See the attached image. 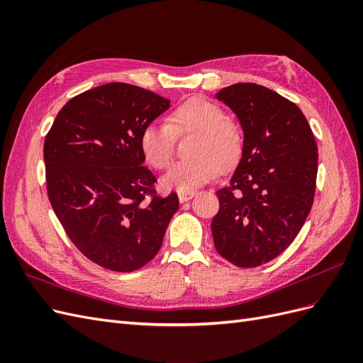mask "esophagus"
Masks as SVG:
<instances>
[{"label":"esophagus","mask_w":363,"mask_h":363,"mask_svg":"<svg viewBox=\"0 0 363 363\" xmlns=\"http://www.w3.org/2000/svg\"><path fill=\"white\" fill-rule=\"evenodd\" d=\"M195 195H196L195 191H179V200H180V203H186V201L192 200Z\"/></svg>","instance_id":"obj_1"}]
</instances>
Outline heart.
<instances>
[{
	"mask_svg": "<svg viewBox=\"0 0 363 363\" xmlns=\"http://www.w3.org/2000/svg\"><path fill=\"white\" fill-rule=\"evenodd\" d=\"M196 133L192 159L175 163L163 177V184L191 191L213 180L218 172L232 168L242 152V131L225 118L221 106L201 96L182 103L169 115V123H151L140 136L145 159L157 169L168 168L174 159L177 135Z\"/></svg>",
	"mask_w": 363,
	"mask_h": 363,
	"instance_id": "b5f03b06",
	"label": "heart"
}]
</instances>
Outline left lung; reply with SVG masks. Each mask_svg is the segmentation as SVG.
Returning <instances> with one entry per match:
<instances>
[{"instance_id":"obj_1","label":"left lung","mask_w":363,"mask_h":363,"mask_svg":"<svg viewBox=\"0 0 363 363\" xmlns=\"http://www.w3.org/2000/svg\"><path fill=\"white\" fill-rule=\"evenodd\" d=\"M215 98L244 131L242 156L230 183L216 192L215 248L236 267H260L292 244L311 212L316 142L300 108L265 86L238 83Z\"/></svg>"}]
</instances>
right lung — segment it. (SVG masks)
Listing matches in <instances>:
<instances>
[{
    "label": "right lung",
    "mask_w": 363,
    "mask_h": 363,
    "mask_svg": "<svg viewBox=\"0 0 363 363\" xmlns=\"http://www.w3.org/2000/svg\"><path fill=\"white\" fill-rule=\"evenodd\" d=\"M171 101L127 83H107L74 96L43 144L48 199L65 232L98 265L130 272L157 255L179 196L155 192L144 167V128Z\"/></svg>",
    "instance_id": "1"
}]
</instances>
